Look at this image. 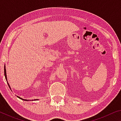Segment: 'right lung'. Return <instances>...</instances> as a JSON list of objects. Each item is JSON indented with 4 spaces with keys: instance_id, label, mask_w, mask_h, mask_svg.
Masks as SVG:
<instances>
[{
    "instance_id": "1",
    "label": "right lung",
    "mask_w": 121,
    "mask_h": 121,
    "mask_svg": "<svg viewBox=\"0 0 121 121\" xmlns=\"http://www.w3.org/2000/svg\"><path fill=\"white\" fill-rule=\"evenodd\" d=\"M4 74H5V77L6 80V81H7V84H8V85H9V87L10 89H11V87H10V85H9V83H8V81H7V75H6V70L5 65H4ZM16 96H17V98H19V99H21V100H24V101H34V100H38V99H35V100H33V99H32V100H27V99H23V98H20V97H19V96H17V95H16Z\"/></svg>"
}]
</instances>
